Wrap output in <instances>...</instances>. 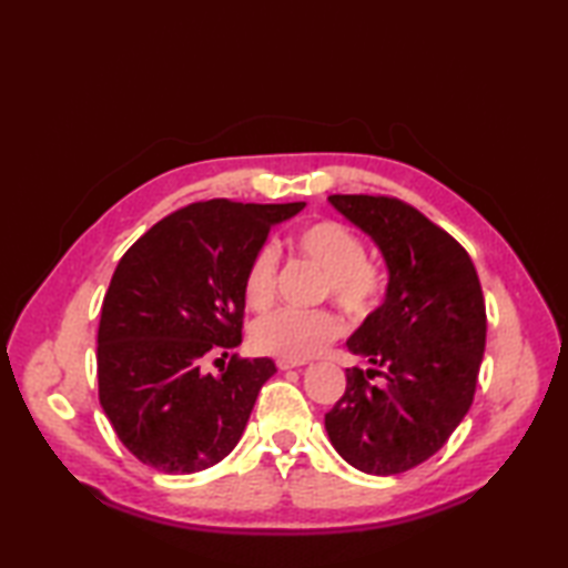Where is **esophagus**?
Instances as JSON below:
<instances>
[{
  "label": "esophagus",
  "instance_id": "34e87169",
  "mask_svg": "<svg viewBox=\"0 0 568 568\" xmlns=\"http://www.w3.org/2000/svg\"><path fill=\"white\" fill-rule=\"evenodd\" d=\"M275 366L281 368V371H287V368H300V366H305V361H295V358H277V361H275Z\"/></svg>",
  "mask_w": 568,
  "mask_h": 568
}]
</instances>
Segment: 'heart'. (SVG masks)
<instances>
[{
	"instance_id": "1",
	"label": "heart",
	"mask_w": 568,
	"mask_h": 568,
	"mask_svg": "<svg viewBox=\"0 0 568 568\" xmlns=\"http://www.w3.org/2000/svg\"><path fill=\"white\" fill-rule=\"evenodd\" d=\"M295 248L324 271L322 293L332 295L346 312L364 317L376 310L383 295V275L366 261V246L352 229L322 220L295 234ZM277 256L273 246H261L244 271L248 307L265 310L275 295ZM344 324L332 310L283 307L253 322L251 342L263 354L307 361L342 334Z\"/></svg>"
}]
</instances>
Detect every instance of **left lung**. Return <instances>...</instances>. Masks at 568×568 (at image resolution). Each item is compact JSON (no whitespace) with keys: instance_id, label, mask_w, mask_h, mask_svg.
Segmentation results:
<instances>
[{"instance_id":"1","label":"left lung","mask_w":568,"mask_h":568,"mask_svg":"<svg viewBox=\"0 0 568 568\" xmlns=\"http://www.w3.org/2000/svg\"><path fill=\"white\" fill-rule=\"evenodd\" d=\"M329 202L376 241L388 287L346 342L373 368H346V390L324 427L354 468L403 474L437 454L474 403L486 348L484 291L466 248L409 204L383 195Z\"/></svg>"}]
</instances>
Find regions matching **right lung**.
<instances>
[{
  "label": "right lung",
  "instance_id": "add662e5",
  "mask_svg": "<svg viewBox=\"0 0 568 568\" xmlns=\"http://www.w3.org/2000/svg\"><path fill=\"white\" fill-rule=\"evenodd\" d=\"M303 207L187 204L119 261L98 332L100 403L141 464L195 474L239 444L275 364L234 354L220 373H207L204 361L241 344L246 265L271 226Z\"/></svg>",
  "mask_w": 568,
  "mask_h": 568
}]
</instances>
